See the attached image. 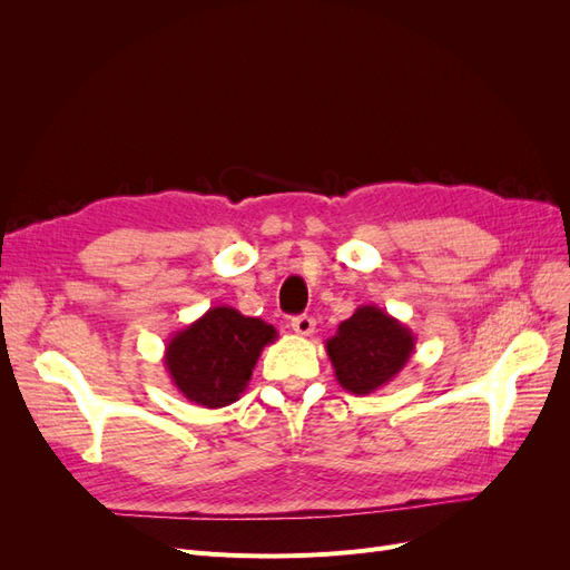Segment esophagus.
<instances>
[{"mask_svg":"<svg viewBox=\"0 0 570 570\" xmlns=\"http://www.w3.org/2000/svg\"><path fill=\"white\" fill-rule=\"evenodd\" d=\"M289 325H292V331H295L297 335H304V337L312 335L316 331V321L312 316H306V314L304 316H295Z\"/></svg>","mask_w":570,"mask_h":570,"instance_id":"esophagus-1","label":"esophagus"}]
</instances>
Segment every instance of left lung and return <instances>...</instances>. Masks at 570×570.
<instances>
[{
    "mask_svg": "<svg viewBox=\"0 0 570 570\" xmlns=\"http://www.w3.org/2000/svg\"><path fill=\"white\" fill-rule=\"evenodd\" d=\"M416 347L404 323L375 304L358 306L325 342L337 383L352 394H371L394 381Z\"/></svg>",
    "mask_w": 570,
    "mask_h": 570,
    "instance_id": "obj_1",
    "label": "left lung"
}]
</instances>
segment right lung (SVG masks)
<instances>
[{
  "mask_svg": "<svg viewBox=\"0 0 570 570\" xmlns=\"http://www.w3.org/2000/svg\"><path fill=\"white\" fill-rule=\"evenodd\" d=\"M278 331L233 306H212L168 340L164 366L187 402L220 409L239 400L266 344Z\"/></svg>",
  "mask_w": 570,
  "mask_h": 570,
  "instance_id": "obj_1",
  "label": "right lung"
}]
</instances>
